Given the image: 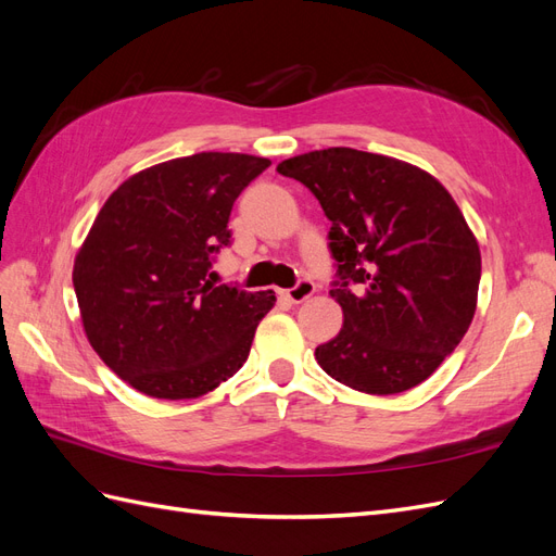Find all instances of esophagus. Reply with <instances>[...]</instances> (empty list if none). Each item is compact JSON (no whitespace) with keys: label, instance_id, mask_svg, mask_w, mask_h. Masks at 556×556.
<instances>
[{"label":"esophagus","instance_id":"34e87169","mask_svg":"<svg viewBox=\"0 0 556 556\" xmlns=\"http://www.w3.org/2000/svg\"><path fill=\"white\" fill-rule=\"evenodd\" d=\"M313 292H315L313 280H299L292 290H285L282 296L292 301V304H301V301H306L308 296H313Z\"/></svg>","mask_w":556,"mask_h":556}]
</instances>
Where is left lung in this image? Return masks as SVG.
Returning <instances> with one entry per match:
<instances>
[{
    "mask_svg": "<svg viewBox=\"0 0 556 556\" xmlns=\"http://www.w3.org/2000/svg\"><path fill=\"white\" fill-rule=\"evenodd\" d=\"M329 217L343 308L339 336L315 348L333 380L364 394L425 382L457 348L478 306L480 248L457 201L429 172L355 148L282 160Z\"/></svg>",
    "mask_w": 556,
    "mask_h": 556,
    "instance_id": "8db88e82",
    "label": "left lung"
}]
</instances>
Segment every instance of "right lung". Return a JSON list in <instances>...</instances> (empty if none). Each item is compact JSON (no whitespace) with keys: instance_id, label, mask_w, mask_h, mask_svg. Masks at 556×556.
<instances>
[{"instance_id":"obj_1","label":"right lung","mask_w":556,"mask_h":556,"mask_svg":"<svg viewBox=\"0 0 556 556\" xmlns=\"http://www.w3.org/2000/svg\"><path fill=\"white\" fill-rule=\"evenodd\" d=\"M271 160L197 153L129 176L74 260L83 329L111 371L153 399H197L248 359L276 294L211 280L233 201Z\"/></svg>"}]
</instances>
